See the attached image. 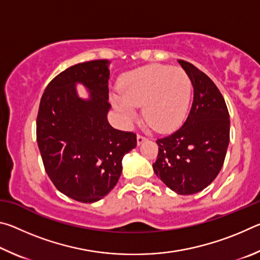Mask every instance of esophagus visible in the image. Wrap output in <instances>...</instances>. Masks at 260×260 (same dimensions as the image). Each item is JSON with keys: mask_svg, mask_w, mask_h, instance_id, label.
Here are the masks:
<instances>
[{"mask_svg": "<svg viewBox=\"0 0 260 260\" xmlns=\"http://www.w3.org/2000/svg\"><path fill=\"white\" fill-rule=\"evenodd\" d=\"M136 139H138V144H139V146H140V144L142 143V142H144V141H147L146 136L142 135V134H138V138H136Z\"/></svg>", "mask_w": 260, "mask_h": 260, "instance_id": "obj_1", "label": "esophagus"}]
</instances>
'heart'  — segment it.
<instances>
[{
    "instance_id": "obj_1",
    "label": "heart",
    "mask_w": 260,
    "mask_h": 260,
    "mask_svg": "<svg viewBox=\"0 0 260 260\" xmlns=\"http://www.w3.org/2000/svg\"><path fill=\"white\" fill-rule=\"evenodd\" d=\"M190 96V79L182 69L151 64L127 73L112 103L127 122L136 118V107L143 105L146 120L158 132L167 133L183 122Z\"/></svg>"
}]
</instances>
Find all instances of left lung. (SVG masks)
Instances as JSON below:
<instances>
[{
  "instance_id": "obj_1",
  "label": "left lung",
  "mask_w": 260,
  "mask_h": 260,
  "mask_svg": "<svg viewBox=\"0 0 260 260\" xmlns=\"http://www.w3.org/2000/svg\"><path fill=\"white\" fill-rule=\"evenodd\" d=\"M180 65L193 87V101L184 124L156 141L152 169L167 187L180 195L203 190L217 178L230 143V113L214 82L186 60Z\"/></svg>"
}]
</instances>
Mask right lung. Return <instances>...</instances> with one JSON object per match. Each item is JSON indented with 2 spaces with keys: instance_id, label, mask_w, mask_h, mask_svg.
<instances>
[{
  "instance_id": "right-lung-1",
  "label": "right lung",
  "mask_w": 260,
  "mask_h": 260,
  "mask_svg": "<svg viewBox=\"0 0 260 260\" xmlns=\"http://www.w3.org/2000/svg\"><path fill=\"white\" fill-rule=\"evenodd\" d=\"M109 61L79 63L48 83L37 118V141L43 166L60 192L81 203L102 200L121 174V159L136 147V134L108 121ZM83 83L91 100L74 85Z\"/></svg>"
}]
</instances>
